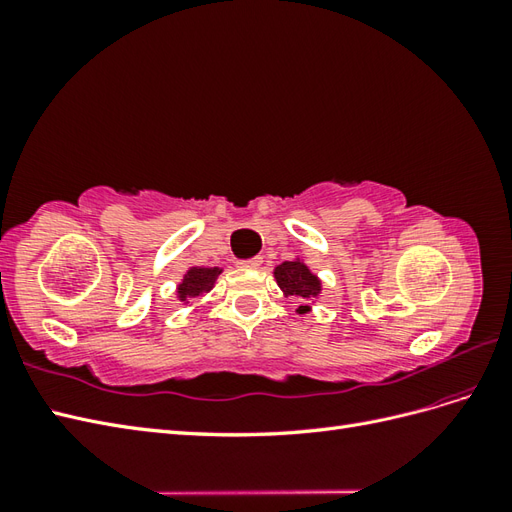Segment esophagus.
<instances>
[{
    "instance_id": "esophagus-1",
    "label": "esophagus",
    "mask_w": 512,
    "mask_h": 512,
    "mask_svg": "<svg viewBox=\"0 0 512 512\" xmlns=\"http://www.w3.org/2000/svg\"><path fill=\"white\" fill-rule=\"evenodd\" d=\"M241 267H245V269H260L262 267V258L256 256V258H250V260H243Z\"/></svg>"
}]
</instances>
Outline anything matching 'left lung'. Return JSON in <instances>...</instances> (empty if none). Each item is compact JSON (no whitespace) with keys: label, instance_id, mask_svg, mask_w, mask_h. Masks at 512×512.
Instances as JSON below:
<instances>
[{"label":"left lung","instance_id":"left-lung-1","mask_svg":"<svg viewBox=\"0 0 512 512\" xmlns=\"http://www.w3.org/2000/svg\"><path fill=\"white\" fill-rule=\"evenodd\" d=\"M273 277L277 286L284 292V297H294L303 301L299 305L297 312L307 314L312 312V307L307 305V301H316L322 292V282L316 273H312L301 258L294 260H284L282 265H277L273 269Z\"/></svg>","mask_w":512,"mask_h":512}]
</instances>
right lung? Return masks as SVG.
Wrapping results in <instances>:
<instances>
[{
  "instance_id": "1",
  "label": "right lung",
  "mask_w": 512,
  "mask_h": 512,
  "mask_svg": "<svg viewBox=\"0 0 512 512\" xmlns=\"http://www.w3.org/2000/svg\"><path fill=\"white\" fill-rule=\"evenodd\" d=\"M220 273V267H190L185 271L183 280L177 284V299L185 305L192 303L194 299H200L215 286V280H218Z\"/></svg>"
}]
</instances>
